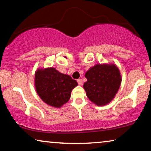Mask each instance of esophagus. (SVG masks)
I'll use <instances>...</instances> for the list:
<instances>
[{
    "label": "esophagus",
    "instance_id": "34e87169",
    "mask_svg": "<svg viewBox=\"0 0 151 151\" xmlns=\"http://www.w3.org/2000/svg\"><path fill=\"white\" fill-rule=\"evenodd\" d=\"M77 83L79 86H81L82 84H83V81H82L81 79H77Z\"/></svg>",
    "mask_w": 151,
    "mask_h": 151
}]
</instances>
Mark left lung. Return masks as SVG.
<instances>
[{"instance_id": "left-lung-1", "label": "left lung", "mask_w": 151, "mask_h": 151, "mask_svg": "<svg viewBox=\"0 0 151 151\" xmlns=\"http://www.w3.org/2000/svg\"><path fill=\"white\" fill-rule=\"evenodd\" d=\"M87 81L83 84L86 94L95 105L104 106L110 103L119 91L122 75L114 63H99L86 72Z\"/></svg>"}]
</instances>
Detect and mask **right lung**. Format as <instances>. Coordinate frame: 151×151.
Wrapping results in <instances>:
<instances>
[{
	"instance_id": "right-lung-1",
	"label": "right lung",
	"mask_w": 151,
	"mask_h": 151,
	"mask_svg": "<svg viewBox=\"0 0 151 151\" xmlns=\"http://www.w3.org/2000/svg\"><path fill=\"white\" fill-rule=\"evenodd\" d=\"M77 82L68 74L53 67L39 68L35 72V87L44 103L53 108H61L69 101L71 92Z\"/></svg>"
}]
</instances>
